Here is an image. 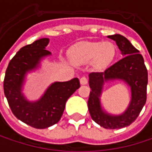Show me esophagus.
Segmentation results:
<instances>
[{
    "instance_id": "34e87169",
    "label": "esophagus",
    "mask_w": 152,
    "mask_h": 152,
    "mask_svg": "<svg viewBox=\"0 0 152 152\" xmlns=\"http://www.w3.org/2000/svg\"><path fill=\"white\" fill-rule=\"evenodd\" d=\"M87 83H88V80H87V78H86V77L83 76V77H81V78H80V83H81L82 85L87 84Z\"/></svg>"
}]
</instances>
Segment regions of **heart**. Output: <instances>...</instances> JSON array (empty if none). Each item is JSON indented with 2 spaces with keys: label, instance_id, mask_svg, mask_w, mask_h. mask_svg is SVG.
Listing matches in <instances>:
<instances>
[{
  "label": "heart",
  "instance_id": "1",
  "mask_svg": "<svg viewBox=\"0 0 152 152\" xmlns=\"http://www.w3.org/2000/svg\"><path fill=\"white\" fill-rule=\"evenodd\" d=\"M115 53V46L111 42H83L70 49L69 59L75 65L91 62L96 69L101 70L111 64Z\"/></svg>",
  "mask_w": 152,
  "mask_h": 152
}]
</instances>
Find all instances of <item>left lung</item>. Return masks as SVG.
<instances>
[{
    "mask_svg": "<svg viewBox=\"0 0 152 152\" xmlns=\"http://www.w3.org/2000/svg\"><path fill=\"white\" fill-rule=\"evenodd\" d=\"M114 40L123 56L119 61L104 72L89 74L91 89L88 99V109L91 119L101 127L109 129H122L136 121L146 102L148 72L139 51L129 40L121 34L107 36ZM122 80L131 87V101L127 109L121 115L107 113L101 104V95L106 82Z\"/></svg>",
    "mask_w": 152,
    "mask_h": 152,
    "instance_id": "8db88e82",
    "label": "left lung"
}]
</instances>
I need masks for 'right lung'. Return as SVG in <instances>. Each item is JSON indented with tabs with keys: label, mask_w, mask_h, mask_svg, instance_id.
I'll list each match as a JSON object with an SVG mask.
<instances>
[{
	"label": "right lung",
	"mask_w": 152,
	"mask_h": 152,
	"mask_svg": "<svg viewBox=\"0 0 152 152\" xmlns=\"http://www.w3.org/2000/svg\"><path fill=\"white\" fill-rule=\"evenodd\" d=\"M49 39L43 38L22 47L10 61L3 82L4 94L15 117L35 129H46L56 124L64 111L69 98L80 87L78 78L54 82L35 101L23 93L28 73L38 69L43 59L51 55L46 47Z\"/></svg>",
	"instance_id": "add662e5"
}]
</instances>
